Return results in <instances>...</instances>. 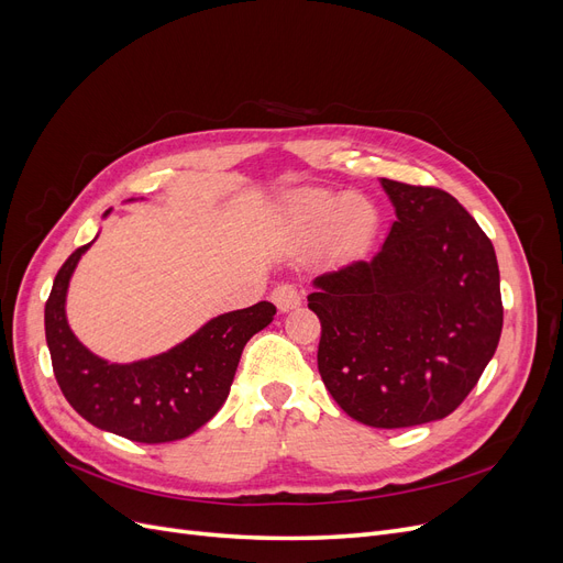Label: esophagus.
Here are the masks:
<instances>
[{"mask_svg":"<svg viewBox=\"0 0 563 563\" xmlns=\"http://www.w3.org/2000/svg\"><path fill=\"white\" fill-rule=\"evenodd\" d=\"M300 300H302V294L296 284H279L272 288V302H275L282 312L298 308Z\"/></svg>","mask_w":563,"mask_h":563,"instance_id":"esophagus-1","label":"esophagus"}]
</instances>
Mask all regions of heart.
<instances>
[{"instance_id":"obj_1","label":"heart","mask_w":563,"mask_h":563,"mask_svg":"<svg viewBox=\"0 0 563 563\" xmlns=\"http://www.w3.org/2000/svg\"><path fill=\"white\" fill-rule=\"evenodd\" d=\"M288 216L296 225L308 230H323L333 223L335 240L345 251H360L376 223L371 203L362 197H333L319 190H305L291 197Z\"/></svg>"}]
</instances>
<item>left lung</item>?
<instances>
[{
  "instance_id": "1",
  "label": "left lung",
  "mask_w": 563,
  "mask_h": 563,
  "mask_svg": "<svg viewBox=\"0 0 563 563\" xmlns=\"http://www.w3.org/2000/svg\"><path fill=\"white\" fill-rule=\"evenodd\" d=\"M383 249L312 282L317 366L343 411L395 430L446 418L479 383L503 331L496 251L439 187L383 178Z\"/></svg>"
}]
</instances>
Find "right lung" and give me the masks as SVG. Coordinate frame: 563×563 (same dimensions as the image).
<instances>
[{
	"instance_id": "add662e5",
	"label": "right lung",
	"mask_w": 563,
	"mask_h": 563,
	"mask_svg": "<svg viewBox=\"0 0 563 563\" xmlns=\"http://www.w3.org/2000/svg\"><path fill=\"white\" fill-rule=\"evenodd\" d=\"M91 244L63 263L44 308L46 345L60 391L84 420L139 444L190 437L225 404L244 345L275 319L277 308L261 300L211 319L164 354L110 364L84 347L65 319L67 284Z\"/></svg>"
}]
</instances>
